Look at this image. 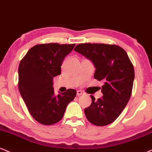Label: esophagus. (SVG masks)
Wrapping results in <instances>:
<instances>
[{
  "instance_id": "obj_1",
  "label": "esophagus",
  "mask_w": 152,
  "mask_h": 152,
  "mask_svg": "<svg viewBox=\"0 0 152 152\" xmlns=\"http://www.w3.org/2000/svg\"><path fill=\"white\" fill-rule=\"evenodd\" d=\"M83 94H85V93L83 92V91H77V92H76V95H77L78 96H81V95H83Z\"/></svg>"
}]
</instances>
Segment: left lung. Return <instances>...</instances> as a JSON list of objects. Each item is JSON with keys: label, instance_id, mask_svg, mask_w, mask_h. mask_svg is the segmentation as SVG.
Here are the masks:
<instances>
[{"label": "left lung", "instance_id": "obj_1", "mask_svg": "<svg viewBox=\"0 0 152 152\" xmlns=\"http://www.w3.org/2000/svg\"><path fill=\"white\" fill-rule=\"evenodd\" d=\"M74 50L91 59L96 67L94 78L104 82L103 96L84 109L86 118L97 126L112 123L121 114L132 91L134 70L127 52L115 45L85 43L76 45Z\"/></svg>", "mask_w": 152, "mask_h": 152}]
</instances>
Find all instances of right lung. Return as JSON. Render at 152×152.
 <instances>
[{"instance_id":"obj_1","label":"right lung","mask_w":152,"mask_h":152,"mask_svg":"<svg viewBox=\"0 0 152 152\" xmlns=\"http://www.w3.org/2000/svg\"><path fill=\"white\" fill-rule=\"evenodd\" d=\"M75 44H39L29 49L18 68V88L28 111L36 121L45 125L61 120L76 91L68 89L54 96L53 78L61 74L64 57Z\"/></svg>"}]
</instances>
